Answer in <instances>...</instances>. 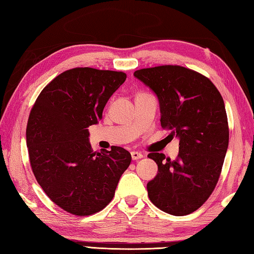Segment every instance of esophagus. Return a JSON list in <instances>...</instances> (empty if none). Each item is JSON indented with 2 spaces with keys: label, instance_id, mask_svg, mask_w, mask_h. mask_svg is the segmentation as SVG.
I'll list each match as a JSON object with an SVG mask.
<instances>
[{
  "label": "esophagus",
  "instance_id": "esophagus-1",
  "mask_svg": "<svg viewBox=\"0 0 254 254\" xmlns=\"http://www.w3.org/2000/svg\"><path fill=\"white\" fill-rule=\"evenodd\" d=\"M142 157H143V154L140 153V152H138V151H132L131 152V159L132 160H139V159H141Z\"/></svg>",
  "mask_w": 254,
  "mask_h": 254
}]
</instances>
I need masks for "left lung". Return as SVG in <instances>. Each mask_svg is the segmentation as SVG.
Instances as JSON below:
<instances>
[{
  "label": "left lung",
  "instance_id": "1",
  "mask_svg": "<svg viewBox=\"0 0 254 254\" xmlns=\"http://www.w3.org/2000/svg\"><path fill=\"white\" fill-rule=\"evenodd\" d=\"M133 76L157 95L161 126L179 139L175 160L149 153L158 174L147 184L150 200L183 216L203 205L218 182L229 142L225 103L209 79L180 65L137 70Z\"/></svg>",
  "mask_w": 254,
  "mask_h": 254
}]
</instances>
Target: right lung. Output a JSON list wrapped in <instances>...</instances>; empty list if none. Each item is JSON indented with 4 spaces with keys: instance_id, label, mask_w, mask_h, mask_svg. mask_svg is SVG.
Returning <instances> with one entry per match:
<instances>
[{
    "instance_id": "obj_1",
    "label": "right lung",
    "mask_w": 254,
    "mask_h": 254,
    "mask_svg": "<svg viewBox=\"0 0 254 254\" xmlns=\"http://www.w3.org/2000/svg\"><path fill=\"white\" fill-rule=\"evenodd\" d=\"M124 72L75 68L41 91L30 111L26 141L36 180L56 205L89 216L113 199L131 161L126 149L93 152L87 127L102 120L107 101L126 80Z\"/></svg>"
}]
</instances>
